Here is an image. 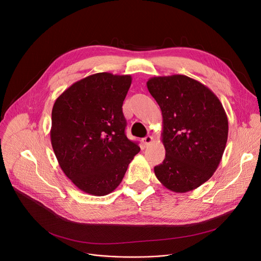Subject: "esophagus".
Wrapping results in <instances>:
<instances>
[{"mask_svg":"<svg viewBox=\"0 0 261 261\" xmlns=\"http://www.w3.org/2000/svg\"><path fill=\"white\" fill-rule=\"evenodd\" d=\"M152 141H153V138H152V136H150V135H147L146 138H144V139L142 140V142H143V144H144L145 147H148L150 144L152 143Z\"/></svg>","mask_w":261,"mask_h":261,"instance_id":"obj_1","label":"esophagus"}]
</instances>
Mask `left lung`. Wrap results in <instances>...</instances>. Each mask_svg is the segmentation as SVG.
Wrapping results in <instances>:
<instances>
[{"mask_svg": "<svg viewBox=\"0 0 261 261\" xmlns=\"http://www.w3.org/2000/svg\"><path fill=\"white\" fill-rule=\"evenodd\" d=\"M147 88L161 108L166 150L154 173L174 193L194 190L211 179L222 159L228 134L223 106L207 87L185 75L152 77Z\"/></svg>", "mask_w": 261, "mask_h": 261, "instance_id": "8db88e82", "label": "left lung"}]
</instances>
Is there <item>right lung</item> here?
I'll return each instance as SVG.
<instances>
[{
    "instance_id": "obj_1",
    "label": "right lung",
    "mask_w": 261,
    "mask_h": 261,
    "mask_svg": "<svg viewBox=\"0 0 261 261\" xmlns=\"http://www.w3.org/2000/svg\"><path fill=\"white\" fill-rule=\"evenodd\" d=\"M130 75L97 73L81 79L56 99L50 142L64 174L92 196L109 195L120 184L141 148L125 134L122 102Z\"/></svg>"
}]
</instances>
